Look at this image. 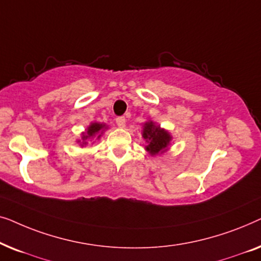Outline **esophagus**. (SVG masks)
<instances>
[{
    "label": "esophagus",
    "mask_w": 261,
    "mask_h": 261,
    "mask_svg": "<svg viewBox=\"0 0 261 261\" xmlns=\"http://www.w3.org/2000/svg\"><path fill=\"white\" fill-rule=\"evenodd\" d=\"M116 124H117V127L124 128V126H126V119H124L123 116L117 117V119H116Z\"/></svg>",
    "instance_id": "34e87169"
}]
</instances>
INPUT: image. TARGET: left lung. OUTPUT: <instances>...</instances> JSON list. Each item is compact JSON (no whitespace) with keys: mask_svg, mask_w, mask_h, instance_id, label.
<instances>
[{"mask_svg":"<svg viewBox=\"0 0 261 261\" xmlns=\"http://www.w3.org/2000/svg\"><path fill=\"white\" fill-rule=\"evenodd\" d=\"M142 138L147 142L145 148L151 155L162 154L166 151L171 140H172V137L169 132L160 128V126H156L153 121H147L144 124Z\"/></svg>","mask_w":261,"mask_h":261,"instance_id":"1","label":"left lung"}]
</instances>
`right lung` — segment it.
Wrapping results in <instances>:
<instances>
[{"instance_id": "1", "label": "right lung", "mask_w": 261, "mask_h": 261, "mask_svg": "<svg viewBox=\"0 0 261 261\" xmlns=\"http://www.w3.org/2000/svg\"><path fill=\"white\" fill-rule=\"evenodd\" d=\"M107 129V126L105 123H98V122H92L90 126L88 127L87 132L82 133V140H78V142H82V146L87 145L89 139H92L94 137H97V139L101 138V134Z\"/></svg>"}]
</instances>
